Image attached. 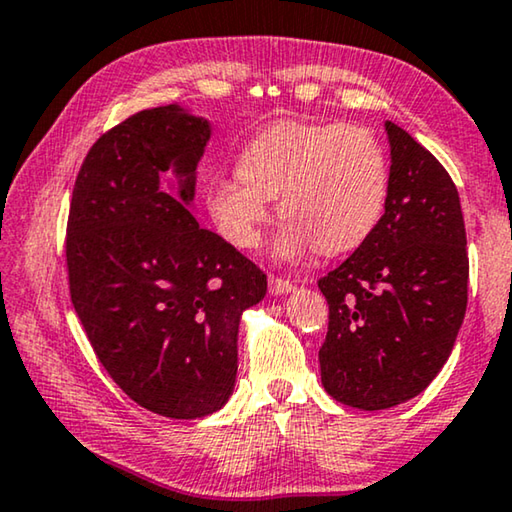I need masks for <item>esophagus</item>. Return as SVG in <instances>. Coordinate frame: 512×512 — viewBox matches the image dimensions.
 I'll list each match as a JSON object with an SVG mask.
<instances>
[{
    "mask_svg": "<svg viewBox=\"0 0 512 512\" xmlns=\"http://www.w3.org/2000/svg\"><path fill=\"white\" fill-rule=\"evenodd\" d=\"M294 289V282H289L285 278H278V276H269V294L271 296H278V294H287Z\"/></svg>",
    "mask_w": 512,
    "mask_h": 512,
    "instance_id": "esophagus-1",
    "label": "esophagus"
}]
</instances>
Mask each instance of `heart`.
<instances>
[{
	"label": "heart",
	"instance_id": "b5f03b06",
	"mask_svg": "<svg viewBox=\"0 0 512 512\" xmlns=\"http://www.w3.org/2000/svg\"><path fill=\"white\" fill-rule=\"evenodd\" d=\"M269 197H278L287 218L273 255L299 259L315 246L347 253L368 239L384 213L386 154L363 126L280 121L246 142L239 174L209 183L207 207L232 246L253 248Z\"/></svg>",
	"mask_w": 512,
	"mask_h": 512
}]
</instances>
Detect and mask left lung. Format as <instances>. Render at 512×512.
<instances>
[{
	"label": "left lung",
	"instance_id": "obj_1",
	"mask_svg": "<svg viewBox=\"0 0 512 512\" xmlns=\"http://www.w3.org/2000/svg\"><path fill=\"white\" fill-rule=\"evenodd\" d=\"M386 133L384 216L317 282L329 303L322 384L333 400L363 411L425 391L467 312V232L451 174L398 124L386 121Z\"/></svg>",
	"mask_w": 512,
	"mask_h": 512
}]
</instances>
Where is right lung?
Returning <instances> with one entry per match:
<instances>
[{
    "label": "right lung",
    "mask_w": 512,
    "mask_h": 512,
    "mask_svg": "<svg viewBox=\"0 0 512 512\" xmlns=\"http://www.w3.org/2000/svg\"><path fill=\"white\" fill-rule=\"evenodd\" d=\"M211 137L179 105L142 110L82 160L66 225L73 308L114 384L167 418H200L230 400L241 312L266 276L186 207ZM178 177L177 196L159 177Z\"/></svg>",
    "instance_id": "add662e5"
}]
</instances>
